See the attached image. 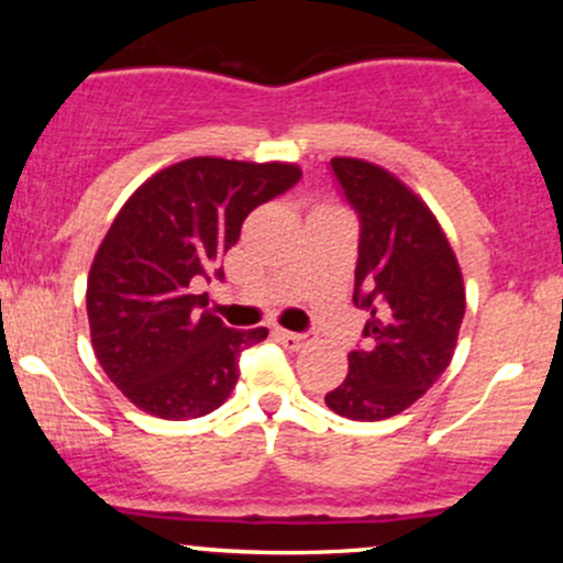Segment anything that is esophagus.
<instances>
[{"mask_svg":"<svg viewBox=\"0 0 563 563\" xmlns=\"http://www.w3.org/2000/svg\"><path fill=\"white\" fill-rule=\"evenodd\" d=\"M275 335H277V341H280L283 346L286 349H290V352H299V349H303L309 344V335L307 333H290V331H275Z\"/></svg>","mask_w":563,"mask_h":563,"instance_id":"esophagus-1","label":"esophagus"}]
</instances>
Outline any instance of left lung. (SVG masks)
I'll return each instance as SVG.
<instances>
[{
    "mask_svg": "<svg viewBox=\"0 0 563 563\" xmlns=\"http://www.w3.org/2000/svg\"><path fill=\"white\" fill-rule=\"evenodd\" d=\"M331 166L360 217L354 303L371 312L365 346L349 352L344 384L325 405L352 421H384L448 371L466 314L461 264L418 192L363 158Z\"/></svg>",
    "mask_w": 563,
    "mask_h": 563,
    "instance_id": "left-lung-1",
    "label": "left lung"
}]
</instances>
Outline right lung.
<instances>
[{
    "instance_id": "right-lung-1",
    "label": "right lung",
    "mask_w": 563,
    "mask_h": 563,
    "mask_svg": "<svg viewBox=\"0 0 563 563\" xmlns=\"http://www.w3.org/2000/svg\"><path fill=\"white\" fill-rule=\"evenodd\" d=\"M299 177L286 161L198 156L156 172L121 206L89 267L87 314L97 363L142 412L187 421L235 389L238 354L267 328L232 331L192 283L222 262L256 206Z\"/></svg>"
}]
</instances>
